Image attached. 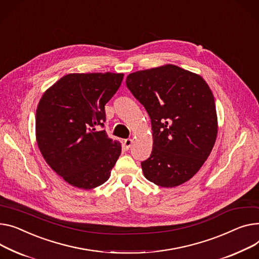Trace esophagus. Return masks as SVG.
Listing matches in <instances>:
<instances>
[{"label":"esophagus","instance_id":"obj_1","mask_svg":"<svg viewBox=\"0 0 259 259\" xmlns=\"http://www.w3.org/2000/svg\"><path fill=\"white\" fill-rule=\"evenodd\" d=\"M132 143H133V141H132L131 139H127V140H125V141H124V146H125V148L128 150V149L132 146Z\"/></svg>","mask_w":259,"mask_h":259}]
</instances>
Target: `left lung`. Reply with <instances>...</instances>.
<instances>
[{
    "label": "left lung",
    "instance_id": "8db88e82",
    "mask_svg": "<svg viewBox=\"0 0 259 259\" xmlns=\"http://www.w3.org/2000/svg\"><path fill=\"white\" fill-rule=\"evenodd\" d=\"M126 84L151 118L153 150L142 162L145 177L167 188L188 181L208 158L218 135L208 84L174 64L134 72Z\"/></svg>",
    "mask_w": 259,
    "mask_h": 259
}]
</instances>
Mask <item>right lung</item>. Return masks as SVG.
I'll return each instance as SVG.
<instances>
[{
	"instance_id": "1",
	"label": "right lung",
	"mask_w": 259,
	"mask_h": 259,
	"mask_svg": "<svg viewBox=\"0 0 259 259\" xmlns=\"http://www.w3.org/2000/svg\"><path fill=\"white\" fill-rule=\"evenodd\" d=\"M124 74H67L49 88L36 109L39 151L55 173L72 186L92 189L106 182L122 145L107 136L105 105Z\"/></svg>"
}]
</instances>
